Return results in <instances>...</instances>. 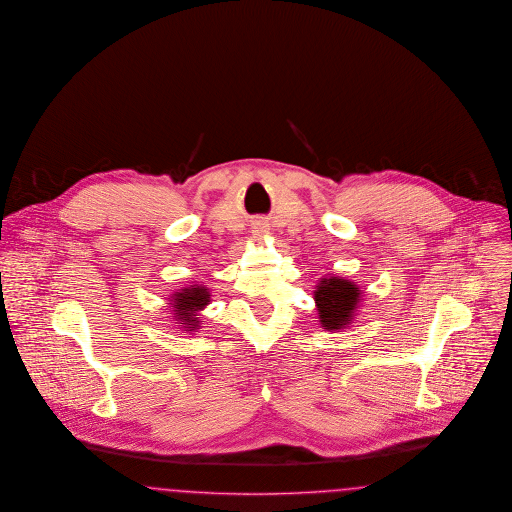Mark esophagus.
Wrapping results in <instances>:
<instances>
[{"label": "esophagus", "instance_id": "34e87169", "mask_svg": "<svg viewBox=\"0 0 512 512\" xmlns=\"http://www.w3.org/2000/svg\"><path fill=\"white\" fill-rule=\"evenodd\" d=\"M266 232L268 230H266V225H263V223H257V225L253 226V238H257V240L265 238Z\"/></svg>", "mask_w": 512, "mask_h": 512}]
</instances>
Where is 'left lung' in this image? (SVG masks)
I'll list each match as a JSON object with an SVG mask.
<instances>
[{"label":"left lung","mask_w":512,"mask_h":512,"mask_svg":"<svg viewBox=\"0 0 512 512\" xmlns=\"http://www.w3.org/2000/svg\"><path fill=\"white\" fill-rule=\"evenodd\" d=\"M360 297L362 291L354 282L337 276L322 278V282L314 291V301L322 328L328 331L347 328L354 316V310L360 303Z\"/></svg>","instance_id":"1"}]
</instances>
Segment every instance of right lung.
Listing matches in <instances>:
<instances>
[{"label": "right lung", "instance_id": "1", "mask_svg": "<svg viewBox=\"0 0 512 512\" xmlns=\"http://www.w3.org/2000/svg\"><path fill=\"white\" fill-rule=\"evenodd\" d=\"M211 301L209 289L204 286L183 287L173 293L171 307H173V320L181 324L183 331H196L200 329V310H204Z\"/></svg>", "mask_w": 512, "mask_h": 512}]
</instances>
